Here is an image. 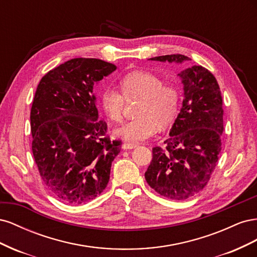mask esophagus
<instances>
[{
  "label": "esophagus",
  "mask_w": 257,
  "mask_h": 257,
  "mask_svg": "<svg viewBox=\"0 0 257 257\" xmlns=\"http://www.w3.org/2000/svg\"><path fill=\"white\" fill-rule=\"evenodd\" d=\"M136 147H137V145H135V144L125 143V144L122 145V149L123 150H132V149H134V148H136Z\"/></svg>",
  "instance_id": "34e87169"
}]
</instances>
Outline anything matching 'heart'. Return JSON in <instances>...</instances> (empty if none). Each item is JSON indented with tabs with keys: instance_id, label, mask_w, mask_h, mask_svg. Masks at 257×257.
Returning <instances> with one entry per match:
<instances>
[{
	"instance_id": "obj_1",
	"label": "heart",
	"mask_w": 257,
	"mask_h": 257,
	"mask_svg": "<svg viewBox=\"0 0 257 257\" xmlns=\"http://www.w3.org/2000/svg\"><path fill=\"white\" fill-rule=\"evenodd\" d=\"M120 88L127 99L142 98L137 111L141 118L115 128L113 133L116 137L128 143H141L157 134L161 125L166 126L175 120L180 94L174 85L164 84L158 75L146 71L131 72L120 80ZM123 95L113 88H107L100 94V108L113 122H120L123 118Z\"/></svg>"
}]
</instances>
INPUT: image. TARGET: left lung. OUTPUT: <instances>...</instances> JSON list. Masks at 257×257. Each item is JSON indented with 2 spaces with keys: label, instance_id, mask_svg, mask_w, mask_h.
Instances as JSON below:
<instances>
[{
  "label": "left lung",
  "instance_id": "8db88e82",
  "mask_svg": "<svg viewBox=\"0 0 257 257\" xmlns=\"http://www.w3.org/2000/svg\"><path fill=\"white\" fill-rule=\"evenodd\" d=\"M152 61L184 63L183 54H167ZM183 84V102L165 149L154 147L152 161L145 173L160 195L183 200L203 190L211 178L221 152L223 102L215 77L200 65L178 74Z\"/></svg>",
  "mask_w": 257,
  "mask_h": 257
}]
</instances>
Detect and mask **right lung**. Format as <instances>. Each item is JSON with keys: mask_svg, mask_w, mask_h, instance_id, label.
<instances>
[{"mask_svg": "<svg viewBox=\"0 0 257 257\" xmlns=\"http://www.w3.org/2000/svg\"><path fill=\"white\" fill-rule=\"evenodd\" d=\"M115 69L99 59L76 58L37 85L30 115L33 157L45 185L65 204L94 199L109 181L121 142L106 136L94 87Z\"/></svg>", "mask_w": 257, "mask_h": 257, "instance_id": "add662e5", "label": "right lung"}]
</instances>
